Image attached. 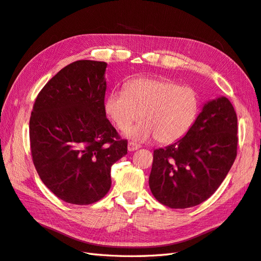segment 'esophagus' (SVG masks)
<instances>
[{"label": "esophagus", "instance_id": "34e87169", "mask_svg": "<svg viewBox=\"0 0 261 261\" xmlns=\"http://www.w3.org/2000/svg\"><path fill=\"white\" fill-rule=\"evenodd\" d=\"M139 148H140V146L136 143H133V141H129L128 145H127L128 151H135V150H138Z\"/></svg>", "mask_w": 261, "mask_h": 261}]
</instances>
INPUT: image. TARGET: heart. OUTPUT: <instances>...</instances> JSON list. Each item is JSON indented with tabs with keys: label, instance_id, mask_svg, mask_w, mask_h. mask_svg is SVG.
<instances>
[{
	"label": "heart",
	"instance_id": "1",
	"mask_svg": "<svg viewBox=\"0 0 261 261\" xmlns=\"http://www.w3.org/2000/svg\"><path fill=\"white\" fill-rule=\"evenodd\" d=\"M106 111L121 130L129 128L141 115L144 121L127 132L128 137L138 141L156 137L161 144H171L192 128L199 98L193 87L161 78H136L125 90L109 94Z\"/></svg>",
	"mask_w": 261,
	"mask_h": 261
}]
</instances>
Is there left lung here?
Here are the masks:
<instances>
[{
  "label": "left lung",
  "instance_id": "8db88e82",
  "mask_svg": "<svg viewBox=\"0 0 261 261\" xmlns=\"http://www.w3.org/2000/svg\"><path fill=\"white\" fill-rule=\"evenodd\" d=\"M238 143V116L230 100L209 101L183 138L153 151L149 186L154 198L174 209L207 200L233 165Z\"/></svg>",
  "mask_w": 261,
  "mask_h": 261
}]
</instances>
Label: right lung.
<instances>
[{
  "mask_svg": "<svg viewBox=\"0 0 261 261\" xmlns=\"http://www.w3.org/2000/svg\"><path fill=\"white\" fill-rule=\"evenodd\" d=\"M106 62L81 60L39 92L29 121L30 150L43 184L63 201L90 204L111 187V167L127 153L107 118Z\"/></svg>",
  "mask_w": 261,
  "mask_h": 261,
  "instance_id": "right-lung-1",
  "label": "right lung"
}]
</instances>
